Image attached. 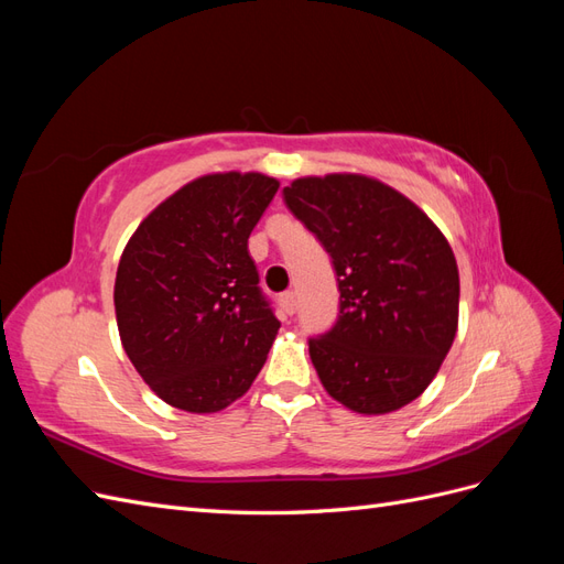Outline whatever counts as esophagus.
<instances>
[{
    "mask_svg": "<svg viewBox=\"0 0 564 564\" xmlns=\"http://www.w3.org/2000/svg\"><path fill=\"white\" fill-rule=\"evenodd\" d=\"M280 305H282V311H284L286 315H294V313H296V294H294V292L280 294Z\"/></svg>",
    "mask_w": 564,
    "mask_h": 564,
    "instance_id": "34e87169",
    "label": "esophagus"
}]
</instances>
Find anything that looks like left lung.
Segmentation results:
<instances>
[{
  "label": "left lung",
  "instance_id": "8db88e82",
  "mask_svg": "<svg viewBox=\"0 0 564 564\" xmlns=\"http://www.w3.org/2000/svg\"><path fill=\"white\" fill-rule=\"evenodd\" d=\"M282 195L336 270V324L308 340L324 390L357 414L416 400L458 324V268L445 235L412 199L360 174L296 178Z\"/></svg>",
  "mask_w": 564,
  "mask_h": 564
}]
</instances>
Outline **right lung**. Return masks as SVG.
I'll use <instances>...</instances> for the list:
<instances>
[{
    "mask_svg": "<svg viewBox=\"0 0 564 564\" xmlns=\"http://www.w3.org/2000/svg\"><path fill=\"white\" fill-rule=\"evenodd\" d=\"M278 187L253 172L195 178L143 218L119 259V338L143 381L183 412L242 398L278 336L247 247Z\"/></svg>",
    "mask_w": 564,
    "mask_h": 564,
    "instance_id": "add662e5",
    "label": "right lung"
}]
</instances>
